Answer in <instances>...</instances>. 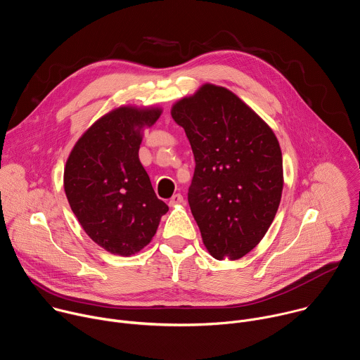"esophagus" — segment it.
Returning <instances> with one entry per match:
<instances>
[{
  "mask_svg": "<svg viewBox=\"0 0 360 360\" xmlns=\"http://www.w3.org/2000/svg\"><path fill=\"white\" fill-rule=\"evenodd\" d=\"M184 202V196L181 193H175L171 199H169V207H176V205H181Z\"/></svg>",
  "mask_w": 360,
  "mask_h": 360,
  "instance_id": "1",
  "label": "esophagus"
}]
</instances>
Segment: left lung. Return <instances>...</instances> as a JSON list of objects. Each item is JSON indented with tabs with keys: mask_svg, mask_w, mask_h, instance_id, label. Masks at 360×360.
<instances>
[{
	"mask_svg": "<svg viewBox=\"0 0 360 360\" xmlns=\"http://www.w3.org/2000/svg\"><path fill=\"white\" fill-rule=\"evenodd\" d=\"M171 115L195 157L188 202L202 242L218 261L240 259L262 240L279 208V141L236 94L210 82L176 101Z\"/></svg>",
	"mask_w": 360,
	"mask_h": 360,
	"instance_id": "8db88e82",
	"label": "left lung"
}]
</instances>
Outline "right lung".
Instances as JSON below:
<instances>
[{
  "label": "right lung",
  "mask_w": 360,
  "mask_h": 360,
  "mask_svg": "<svg viewBox=\"0 0 360 360\" xmlns=\"http://www.w3.org/2000/svg\"><path fill=\"white\" fill-rule=\"evenodd\" d=\"M161 107L122 105L75 142L64 168L70 207L85 233L112 255L131 256L157 233L168 205L158 199L138 152Z\"/></svg>",
  "instance_id": "obj_1"
}]
</instances>
